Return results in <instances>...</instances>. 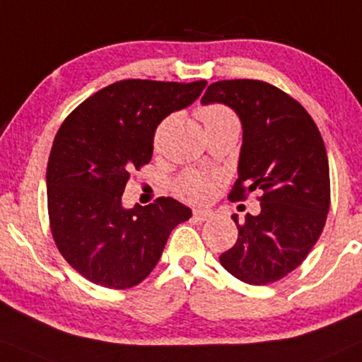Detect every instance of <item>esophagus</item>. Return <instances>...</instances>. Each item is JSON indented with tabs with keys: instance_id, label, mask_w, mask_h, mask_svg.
I'll use <instances>...</instances> for the list:
<instances>
[{
	"instance_id": "1",
	"label": "esophagus",
	"mask_w": 362,
	"mask_h": 362,
	"mask_svg": "<svg viewBox=\"0 0 362 362\" xmlns=\"http://www.w3.org/2000/svg\"><path fill=\"white\" fill-rule=\"evenodd\" d=\"M194 220H198V221H206V220H209V218L213 216V213L211 211H206V209H194Z\"/></svg>"
}]
</instances>
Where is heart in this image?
I'll return each instance as SVG.
<instances>
[{
  "instance_id": "heart-1",
  "label": "heart",
  "mask_w": 362,
  "mask_h": 362,
  "mask_svg": "<svg viewBox=\"0 0 362 362\" xmlns=\"http://www.w3.org/2000/svg\"><path fill=\"white\" fill-rule=\"evenodd\" d=\"M198 117L202 119L204 129L223 127V126H235L238 127V119L233 114V110L223 104H206L198 109ZM164 124L159 126L154 134V144L158 146L163 136ZM177 193L188 202H204L213 193V182L208 176L202 173H186L182 174L177 181Z\"/></svg>"
}]
</instances>
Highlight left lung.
I'll return each mask as SVG.
<instances>
[{
	"instance_id": "8db88e82",
	"label": "left lung",
	"mask_w": 362,
	"mask_h": 362,
	"mask_svg": "<svg viewBox=\"0 0 362 362\" xmlns=\"http://www.w3.org/2000/svg\"><path fill=\"white\" fill-rule=\"evenodd\" d=\"M202 104H225L243 127L238 180L230 199L260 191V213L233 221L238 240L220 263L250 285H267L296 270L322 233L331 204L325 146L309 112L260 80H220Z\"/></svg>"
}]
</instances>
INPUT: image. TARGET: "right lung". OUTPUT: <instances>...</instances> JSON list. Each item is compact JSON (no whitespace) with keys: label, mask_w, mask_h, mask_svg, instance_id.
<instances>
[{"label":"right lung","mask_w":362,"mask_h":362,"mask_svg":"<svg viewBox=\"0 0 362 362\" xmlns=\"http://www.w3.org/2000/svg\"><path fill=\"white\" fill-rule=\"evenodd\" d=\"M191 83L120 80L83 100L64 120L47 166L50 228L80 275L107 288H131L158 265L169 233L191 209L173 198L122 206L134 169L153 158L163 119L202 95Z\"/></svg>","instance_id":"add662e5"}]
</instances>
